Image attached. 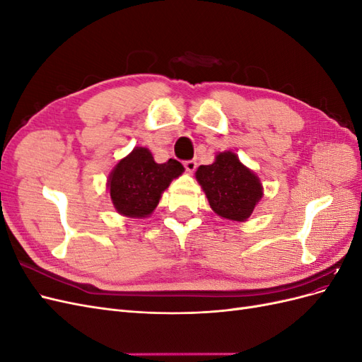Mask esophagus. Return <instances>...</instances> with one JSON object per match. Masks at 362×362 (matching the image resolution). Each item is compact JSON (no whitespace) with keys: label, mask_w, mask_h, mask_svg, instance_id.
Wrapping results in <instances>:
<instances>
[{"label":"esophagus","mask_w":362,"mask_h":362,"mask_svg":"<svg viewBox=\"0 0 362 362\" xmlns=\"http://www.w3.org/2000/svg\"><path fill=\"white\" fill-rule=\"evenodd\" d=\"M184 168H185V170H187V172L193 173L194 169H196V160H187V161H184Z\"/></svg>","instance_id":"obj_1"}]
</instances>
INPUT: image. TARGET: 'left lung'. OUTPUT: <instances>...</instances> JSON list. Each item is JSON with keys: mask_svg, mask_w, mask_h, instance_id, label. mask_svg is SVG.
<instances>
[{"mask_svg": "<svg viewBox=\"0 0 362 362\" xmlns=\"http://www.w3.org/2000/svg\"><path fill=\"white\" fill-rule=\"evenodd\" d=\"M194 175L213 211L228 221L245 222L262 198L259 178L231 151L218 152L213 164L199 166Z\"/></svg>", "mask_w": 362, "mask_h": 362, "instance_id": "obj_1", "label": "left lung"}]
</instances>
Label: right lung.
<instances>
[{
    "label": "right lung",
    "mask_w": 362,
    "mask_h": 362,
    "mask_svg": "<svg viewBox=\"0 0 362 362\" xmlns=\"http://www.w3.org/2000/svg\"><path fill=\"white\" fill-rule=\"evenodd\" d=\"M182 172L180 161L169 158L166 163H156L148 148L137 146L108 175L107 189L119 214L148 217L156 210L172 180Z\"/></svg>",
    "instance_id": "1"
}]
</instances>
